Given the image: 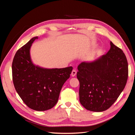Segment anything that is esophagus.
Returning <instances> with one entry per match:
<instances>
[{
    "label": "esophagus",
    "mask_w": 135,
    "mask_h": 135,
    "mask_svg": "<svg viewBox=\"0 0 135 135\" xmlns=\"http://www.w3.org/2000/svg\"><path fill=\"white\" fill-rule=\"evenodd\" d=\"M76 71L75 70H73V71L71 72V76H75L76 75Z\"/></svg>",
    "instance_id": "34e87169"
}]
</instances>
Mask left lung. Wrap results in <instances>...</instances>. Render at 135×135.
Segmentation results:
<instances>
[{
  "label": "left lung",
  "instance_id": "1",
  "mask_svg": "<svg viewBox=\"0 0 135 135\" xmlns=\"http://www.w3.org/2000/svg\"><path fill=\"white\" fill-rule=\"evenodd\" d=\"M78 70L80 103L92 112L108 109L123 91L128 79L126 57L112 42L107 54L92 62L80 63Z\"/></svg>",
  "mask_w": 135,
  "mask_h": 135
}]
</instances>
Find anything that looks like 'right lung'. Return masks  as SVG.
<instances>
[{
	"mask_svg": "<svg viewBox=\"0 0 135 135\" xmlns=\"http://www.w3.org/2000/svg\"><path fill=\"white\" fill-rule=\"evenodd\" d=\"M38 36L31 38L16 53L12 65L16 91L28 108L36 111L52 108L57 103L61 89L70 77L73 67L46 69L34 65L30 48Z\"/></svg>",
	"mask_w": 135,
	"mask_h": 135,
	"instance_id": "obj_1",
	"label": "right lung"
}]
</instances>
